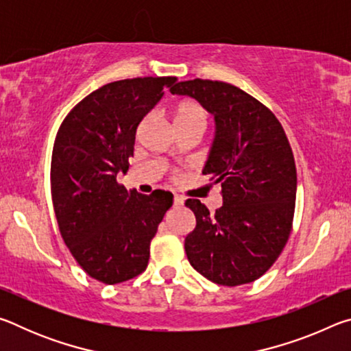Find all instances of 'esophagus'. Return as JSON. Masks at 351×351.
<instances>
[{
	"instance_id": "esophagus-1",
	"label": "esophagus",
	"mask_w": 351,
	"mask_h": 351,
	"mask_svg": "<svg viewBox=\"0 0 351 351\" xmlns=\"http://www.w3.org/2000/svg\"><path fill=\"white\" fill-rule=\"evenodd\" d=\"M184 201H186V199H184L182 197H178V195H175L173 206H175V207H182V206H184Z\"/></svg>"
}]
</instances>
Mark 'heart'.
<instances>
[{"label":"heart","mask_w":351,"mask_h":351,"mask_svg":"<svg viewBox=\"0 0 351 351\" xmlns=\"http://www.w3.org/2000/svg\"><path fill=\"white\" fill-rule=\"evenodd\" d=\"M173 122L176 128L197 122L206 123V111L197 102H182L176 106L173 112Z\"/></svg>","instance_id":"obj_1"}]
</instances>
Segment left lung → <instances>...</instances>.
Returning <instances> with one entry per match:
<instances>
[{"mask_svg": "<svg viewBox=\"0 0 351 351\" xmlns=\"http://www.w3.org/2000/svg\"><path fill=\"white\" fill-rule=\"evenodd\" d=\"M171 94L197 99L215 119L203 170L221 184L223 206L210 213L187 199L197 226L186 237L190 265L210 282L257 280L282 254L293 229L297 171L282 123L269 108L230 83L195 79Z\"/></svg>", "mask_w": 351, "mask_h": 351, "instance_id": "obj_1", "label": "left lung"}]
</instances>
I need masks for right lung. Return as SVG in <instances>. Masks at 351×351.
I'll return each instance as SVG.
<instances>
[{
    "mask_svg": "<svg viewBox=\"0 0 351 351\" xmlns=\"http://www.w3.org/2000/svg\"><path fill=\"white\" fill-rule=\"evenodd\" d=\"M176 77L106 83L68 112L56 136L51 193L62 239L88 276L105 285L144 272L150 243L173 195L117 184L133 156L142 119Z\"/></svg>",
    "mask_w": 351,
    "mask_h": 351,
    "instance_id": "1",
    "label": "right lung"
}]
</instances>
